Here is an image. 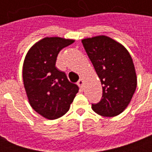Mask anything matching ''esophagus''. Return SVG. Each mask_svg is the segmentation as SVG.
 <instances>
[{
    "label": "esophagus",
    "mask_w": 152,
    "mask_h": 152,
    "mask_svg": "<svg viewBox=\"0 0 152 152\" xmlns=\"http://www.w3.org/2000/svg\"><path fill=\"white\" fill-rule=\"evenodd\" d=\"M84 84H85V80L83 79L79 80V81L77 82V85L80 87V89H83V87H84Z\"/></svg>",
    "instance_id": "obj_1"
}]
</instances>
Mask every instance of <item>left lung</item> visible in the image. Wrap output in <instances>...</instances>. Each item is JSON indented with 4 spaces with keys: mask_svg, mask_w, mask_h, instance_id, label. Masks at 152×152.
Instances as JSON below:
<instances>
[{
    "mask_svg": "<svg viewBox=\"0 0 152 152\" xmlns=\"http://www.w3.org/2000/svg\"><path fill=\"white\" fill-rule=\"evenodd\" d=\"M102 86L100 102L92 104L97 114L113 117L129 104L137 87L133 59L121 44L106 36L81 40Z\"/></svg>",
    "mask_w": 152,
    "mask_h": 152,
    "instance_id": "obj_1",
    "label": "left lung"
}]
</instances>
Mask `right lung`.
<instances>
[{
    "mask_svg": "<svg viewBox=\"0 0 152 152\" xmlns=\"http://www.w3.org/2000/svg\"><path fill=\"white\" fill-rule=\"evenodd\" d=\"M75 40L45 37L33 45L25 57L23 79L28 101L43 117L55 120L66 114L79 88L55 66L60 50Z\"/></svg>",
    "mask_w": 152,
    "mask_h": 152,
    "instance_id": "1",
    "label": "right lung"
}]
</instances>
